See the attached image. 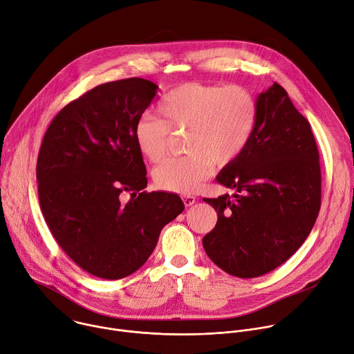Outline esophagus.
<instances>
[{"label": "esophagus", "instance_id": "esophagus-1", "mask_svg": "<svg viewBox=\"0 0 354 354\" xmlns=\"http://www.w3.org/2000/svg\"><path fill=\"white\" fill-rule=\"evenodd\" d=\"M182 200H183L185 206H187V207H189V206H193V205L196 203V197H194V196H190V194H189V196H183Z\"/></svg>", "mask_w": 354, "mask_h": 354}]
</instances>
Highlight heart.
Wrapping results in <instances>:
<instances>
[{
	"label": "heart",
	"instance_id": "heart-1",
	"mask_svg": "<svg viewBox=\"0 0 354 354\" xmlns=\"http://www.w3.org/2000/svg\"><path fill=\"white\" fill-rule=\"evenodd\" d=\"M158 119L141 118L133 130L138 153L160 162L168 153L171 134H183L187 156L171 158L154 171L158 187L189 194L213 171V164H232L248 147L258 123V104L239 85L185 82L158 104Z\"/></svg>",
	"mask_w": 354,
	"mask_h": 354
}]
</instances>
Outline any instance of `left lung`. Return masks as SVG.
I'll use <instances>...</instances> for the list:
<instances>
[{
    "label": "left lung",
    "mask_w": 354,
    "mask_h": 354,
    "mask_svg": "<svg viewBox=\"0 0 354 354\" xmlns=\"http://www.w3.org/2000/svg\"><path fill=\"white\" fill-rule=\"evenodd\" d=\"M257 104L254 136L217 175L234 194L203 198L218 216L203 238L206 254L241 279L266 274L292 257L321 209L319 153L308 120L277 82Z\"/></svg>",
    "instance_id": "1"
}]
</instances>
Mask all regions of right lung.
<instances>
[{
  "label": "right lung",
  "instance_id": "obj_1",
  "mask_svg": "<svg viewBox=\"0 0 354 354\" xmlns=\"http://www.w3.org/2000/svg\"><path fill=\"white\" fill-rule=\"evenodd\" d=\"M157 89L144 78L97 85L57 113L40 145L36 179L47 227L81 269L100 279L138 270L185 209L178 194L144 190L133 130ZM122 192L131 193L126 205Z\"/></svg>",
  "mask_w": 354,
  "mask_h": 354
}]
</instances>
